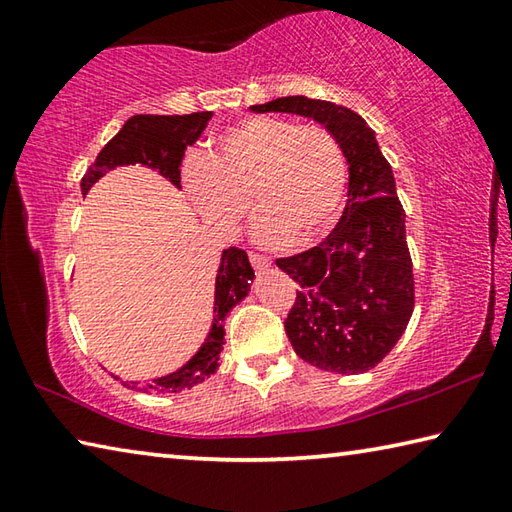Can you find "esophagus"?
I'll list each match as a JSON object with an SVG mask.
<instances>
[{
    "label": "esophagus",
    "instance_id": "34e87169",
    "mask_svg": "<svg viewBox=\"0 0 512 512\" xmlns=\"http://www.w3.org/2000/svg\"><path fill=\"white\" fill-rule=\"evenodd\" d=\"M250 264H253V268L257 273H264V271H268V268H271V259L268 257H264V255H255V253H250Z\"/></svg>",
    "mask_w": 512,
    "mask_h": 512
}]
</instances>
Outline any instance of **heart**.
<instances>
[{"label":"heart","mask_w":512,"mask_h":512,"mask_svg":"<svg viewBox=\"0 0 512 512\" xmlns=\"http://www.w3.org/2000/svg\"><path fill=\"white\" fill-rule=\"evenodd\" d=\"M183 183L205 221L235 232L250 212L257 239L280 246L316 239L339 214L348 164L327 128L282 117H248L214 137L205 160H192Z\"/></svg>","instance_id":"1"}]
</instances>
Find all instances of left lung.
<instances>
[{
    "instance_id": "obj_1",
    "label": "left lung",
    "mask_w": 512,
    "mask_h": 512,
    "mask_svg": "<svg viewBox=\"0 0 512 512\" xmlns=\"http://www.w3.org/2000/svg\"><path fill=\"white\" fill-rule=\"evenodd\" d=\"M250 110L314 119L341 144L348 201L339 223L318 246L275 262L300 284L284 329L314 368L339 375L375 368L413 311V266L391 164L375 131L350 108L298 94Z\"/></svg>"
}]
</instances>
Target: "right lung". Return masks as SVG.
<instances>
[{
  "label": "right lung",
  "instance_id": "add662e5",
  "mask_svg": "<svg viewBox=\"0 0 512 512\" xmlns=\"http://www.w3.org/2000/svg\"><path fill=\"white\" fill-rule=\"evenodd\" d=\"M214 112H192V115H135L121 126V131L103 146L92 167L85 171L81 180V192L88 194L94 183L108 171L126 164H144L167 178L173 187L180 189V164H183L187 146H192L210 124ZM255 271L248 262L244 250L225 248L221 253L219 271L214 280V309L212 325L201 348L194 357L183 363L178 370L151 381H121L126 388L142 393H180L185 388L214 375L219 370V354L225 343V320L230 311L248 296ZM115 377V375H112ZM119 379V377H115Z\"/></svg>",
  "mask_w": 512,
  "mask_h": 512
}]
</instances>
